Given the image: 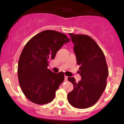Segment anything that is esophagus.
Returning a JSON list of instances; mask_svg holds the SVG:
<instances>
[{
	"label": "esophagus",
	"mask_w": 124,
	"mask_h": 124,
	"mask_svg": "<svg viewBox=\"0 0 124 124\" xmlns=\"http://www.w3.org/2000/svg\"><path fill=\"white\" fill-rule=\"evenodd\" d=\"M64 78H65V81H67V79H68V76H65Z\"/></svg>",
	"instance_id": "esophagus-1"
}]
</instances>
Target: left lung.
Wrapping results in <instances>:
<instances>
[{
    "mask_svg": "<svg viewBox=\"0 0 124 124\" xmlns=\"http://www.w3.org/2000/svg\"><path fill=\"white\" fill-rule=\"evenodd\" d=\"M69 34L74 44L77 63L80 66L81 80L76 82L74 78L68 77L74 88L67 98L74 107L86 108L97 102L106 88L107 64L104 53L92 38L84 34Z\"/></svg>",
    "mask_w": 124,
    "mask_h": 124,
    "instance_id": "left-lung-1",
    "label": "left lung"
}]
</instances>
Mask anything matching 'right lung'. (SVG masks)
Instances as JSON below:
<instances>
[{
    "label": "right lung",
    "mask_w": 124,
    "mask_h": 124,
    "mask_svg": "<svg viewBox=\"0 0 124 124\" xmlns=\"http://www.w3.org/2000/svg\"><path fill=\"white\" fill-rule=\"evenodd\" d=\"M70 39L63 33L45 30L30 39L23 49L18 62L17 74L22 92L28 99L39 105L52 101L64 80L63 72L48 69V61Z\"/></svg>",
    "instance_id": "add662e5"
}]
</instances>
